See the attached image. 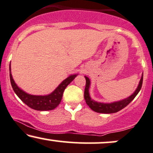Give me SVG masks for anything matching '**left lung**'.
Listing matches in <instances>:
<instances>
[{"label":"left lung","mask_w":153,"mask_h":153,"mask_svg":"<svg viewBox=\"0 0 153 153\" xmlns=\"http://www.w3.org/2000/svg\"><path fill=\"white\" fill-rule=\"evenodd\" d=\"M86 79V87L84 89V100H85L86 103L89 106L93 111L99 113H105V114H111V113L117 112L118 111L121 110L125 108L130 103L134 98L137 96V94L140 91L142 85H143V74L142 75L141 79L140 81L139 85L136 89L135 91L131 96L129 97L125 100H121V101L112 102V103H101V102H95L94 100H91L90 96H89V89L90 87V80L87 76H85Z\"/></svg>","instance_id":"obj_1"}]
</instances>
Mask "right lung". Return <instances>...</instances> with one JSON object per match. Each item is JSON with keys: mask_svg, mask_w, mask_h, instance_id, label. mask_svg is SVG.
Instances as JSON below:
<instances>
[{"mask_svg": "<svg viewBox=\"0 0 153 153\" xmlns=\"http://www.w3.org/2000/svg\"><path fill=\"white\" fill-rule=\"evenodd\" d=\"M9 71H10V84H11L13 89L15 91L16 95L21 99V101L24 102L30 108L39 111H48L55 109L62 101L64 89L74 79L77 75L74 74L67 77L51 94L45 95V96H36V95L27 94L26 92L23 91L22 89H20L16 85L12 77L11 72H10V64L9 66Z\"/></svg>", "mask_w": 153, "mask_h": 153, "instance_id": "1", "label": "right lung"}]
</instances>
